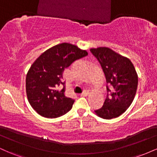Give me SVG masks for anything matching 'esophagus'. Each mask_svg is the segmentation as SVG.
Returning a JSON list of instances; mask_svg holds the SVG:
<instances>
[{"label": "esophagus", "instance_id": "obj_1", "mask_svg": "<svg viewBox=\"0 0 157 157\" xmlns=\"http://www.w3.org/2000/svg\"><path fill=\"white\" fill-rule=\"evenodd\" d=\"M89 92L88 91H84L81 94L80 96L81 97H86V96H88V95H89Z\"/></svg>", "mask_w": 157, "mask_h": 157}]
</instances>
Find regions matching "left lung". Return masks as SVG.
Returning <instances> with one entry per match:
<instances>
[{"label":"left lung","instance_id":"obj_1","mask_svg":"<svg viewBox=\"0 0 157 157\" xmlns=\"http://www.w3.org/2000/svg\"><path fill=\"white\" fill-rule=\"evenodd\" d=\"M90 51L100 62L106 82L111 86V89L107 86L110 96L94 113L105 120L118 117L128 109L136 95L138 86L136 69L128 57L109 47L91 48Z\"/></svg>","mask_w":157,"mask_h":157}]
</instances>
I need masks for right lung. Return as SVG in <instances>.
<instances>
[{
    "label": "right lung",
    "instance_id": "1",
    "mask_svg": "<svg viewBox=\"0 0 157 157\" xmlns=\"http://www.w3.org/2000/svg\"><path fill=\"white\" fill-rule=\"evenodd\" d=\"M88 55L74 44L63 43L45 51L36 59L26 77L27 98L33 109L46 118H57L69 111L75 100L65 96L63 72L75 60Z\"/></svg>",
    "mask_w": 157,
    "mask_h": 157
}]
</instances>
